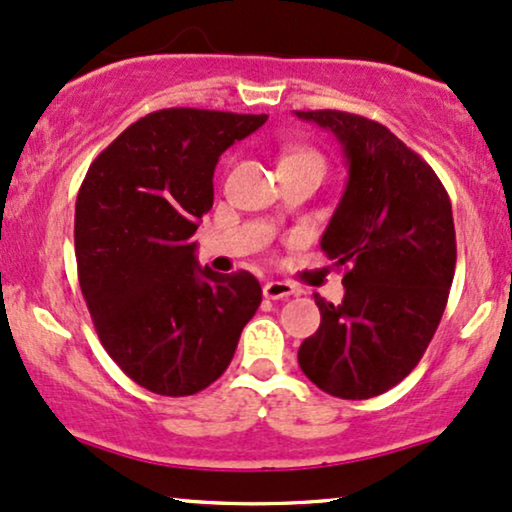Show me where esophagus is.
I'll use <instances>...</instances> for the list:
<instances>
[{
  "label": "esophagus",
  "mask_w": 512,
  "mask_h": 512,
  "mask_svg": "<svg viewBox=\"0 0 512 512\" xmlns=\"http://www.w3.org/2000/svg\"><path fill=\"white\" fill-rule=\"evenodd\" d=\"M264 298L269 300H283V298H291V295H298V288L288 281H267L262 288Z\"/></svg>",
  "instance_id": "1"
}]
</instances>
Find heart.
Here are the masks:
<instances>
[{"instance_id":"1","label":"heart","mask_w":512,"mask_h":512,"mask_svg":"<svg viewBox=\"0 0 512 512\" xmlns=\"http://www.w3.org/2000/svg\"><path fill=\"white\" fill-rule=\"evenodd\" d=\"M293 157H312V159H317V162H322V159H319V155H315V152H298V155H293Z\"/></svg>"}]
</instances>
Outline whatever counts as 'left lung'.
I'll use <instances>...</instances> for the list:
<instances>
[{
  "instance_id": "left-lung-1",
  "label": "left lung",
  "mask_w": 512,
  "mask_h": 512,
  "mask_svg": "<svg viewBox=\"0 0 512 512\" xmlns=\"http://www.w3.org/2000/svg\"><path fill=\"white\" fill-rule=\"evenodd\" d=\"M298 119L343 145L348 183L322 236L346 267L341 305L315 295L322 324L298 350L305 377L329 396L365 400L403 381L434 338L455 274L451 197L424 159L365 116L315 109Z\"/></svg>"
}]
</instances>
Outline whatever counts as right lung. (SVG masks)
<instances>
[{"label":"right lung","instance_id":"obj_1","mask_svg":"<svg viewBox=\"0 0 512 512\" xmlns=\"http://www.w3.org/2000/svg\"><path fill=\"white\" fill-rule=\"evenodd\" d=\"M267 114L159 109L90 164L76 200L78 281L104 350L159 396L217 381L262 303L250 272L197 267L190 236L212 209L221 152Z\"/></svg>","mask_w":512,"mask_h":512}]
</instances>
